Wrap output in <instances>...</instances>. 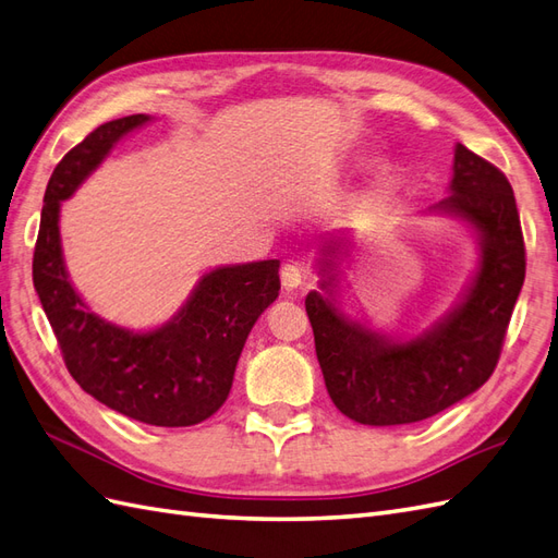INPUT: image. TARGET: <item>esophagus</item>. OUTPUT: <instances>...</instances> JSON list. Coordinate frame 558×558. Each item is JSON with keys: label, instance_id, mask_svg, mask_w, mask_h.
<instances>
[{"label": "esophagus", "instance_id": "1", "mask_svg": "<svg viewBox=\"0 0 558 558\" xmlns=\"http://www.w3.org/2000/svg\"><path fill=\"white\" fill-rule=\"evenodd\" d=\"M280 280H282V288L292 292L296 288H302L304 280H306V274L299 264H284L282 270H280Z\"/></svg>", "mask_w": 558, "mask_h": 558}]
</instances>
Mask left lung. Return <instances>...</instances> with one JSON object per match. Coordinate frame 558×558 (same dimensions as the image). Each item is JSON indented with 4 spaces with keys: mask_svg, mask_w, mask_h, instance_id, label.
I'll return each instance as SVG.
<instances>
[{
    "mask_svg": "<svg viewBox=\"0 0 558 558\" xmlns=\"http://www.w3.org/2000/svg\"><path fill=\"white\" fill-rule=\"evenodd\" d=\"M432 211L460 217L478 233L481 264L464 299L432 330L393 341L335 304V266L323 259L327 294L308 292L306 313L327 393L359 424L393 426L434 417L490 379L525 278L521 219L507 177L454 146L450 195ZM339 245H327L332 254Z\"/></svg>",
    "mask_w": 558,
    "mask_h": 558,
    "instance_id": "left-lung-1",
    "label": "left lung"
}]
</instances>
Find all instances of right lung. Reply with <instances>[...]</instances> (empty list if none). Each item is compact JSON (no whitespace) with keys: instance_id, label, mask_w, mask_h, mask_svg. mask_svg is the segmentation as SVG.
Here are the masks:
<instances>
[{"instance_id":"right-lung-1","label":"right lung","mask_w":558,"mask_h":558,"mask_svg":"<svg viewBox=\"0 0 558 558\" xmlns=\"http://www.w3.org/2000/svg\"><path fill=\"white\" fill-rule=\"evenodd\" d=\"M148 116L106 122L65 153L45 193L33 282L68 373L120 415L153 426H191L211 417L231 391L235 365L256 318L276 302L278 259L209 270L189 302L153 332L98 318L68 280L61 252V199L101 165L112 146Z\"/></svg>"}]
</instances>
